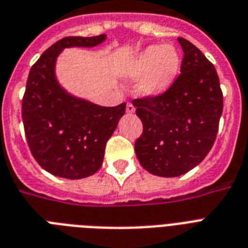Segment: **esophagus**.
<instances>
[{
  "instance_id": "esophagus-1",
  "label": "esophagus",
  "mask_w": 248,
  "mask_h": 248,
  "mask_svg": "<svg viewBox=\"0 0 248 248\" xmlns=\"http://www.w3.org/2000/svg\"><path fill=\"white\" fill-rule=\"evenodd\" d=\"M126 112H127L128 114H132V113L135 112V107H134V104H132V103H127V107H126Z\"/></svg>"
}]
</instances>
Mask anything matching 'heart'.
<instances>
[{"instance_id":"heart-1","label":"heart","mask_w":248,"mask_h":248,"mask_svg":"<svg viewBox=\"0 0 248 248\" xmlns=\"http://www.w3.org/2000/svg\"><path fill=\"white\" fill-rule=\"evenodd\" d=\"M180 55L172 45L149 46L132 55L122 68L126 79H139L145 96H159L173 85L180 71Z\"/></svg>"}]
</instances>
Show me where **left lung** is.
<instances>
[{
	"label": "left lung",
	"instance_id": "obj_1",
	"mask_svg": "<svg viewBox=\"0 0 248 248\" xmlns=\"http://www.w3.org/2000/svg\"><path fill=\"white\" fill-rule=\"evenodd\" d=\"M184 58L181 75L159 96L135 99L143 122L135 153L148 172L180 176L211 151L223 113V93L214 64L185 38H177Z\"/></svg>",
	"mask_w": 248,
	"mask_h": 248
}]
</instances>
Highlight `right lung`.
<instances>
[{
    "label": "right lung",
    "instance_id": "right-lung-1",
    "mask_svg": "<svg viewBox=\"0 0 248 248\" xmlns=\"http://www.w3.org/2000/svg\"><path fill=\"white\" fill-rule=\"evenodd\" d=\"M105 38L65 37L50 46L29 72L21 103L25 138L38 165L55 176L76 180L96 172L105 144L126 110V103L100 107L73 96L56 79V59L64 48L95 47Z\"/></svg>",
    "mask_w": 248,
    "mask_h": 248
}]
</instances>
